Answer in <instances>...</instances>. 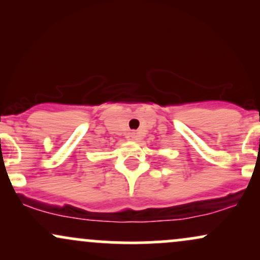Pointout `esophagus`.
<instances>
[{"label":"esophagus","mask_w":260,"mask_h":260,"mask_svg":"<svg viewBox=\"0 0 260 260\" xmlns=\"http://www.w3.org/2000/svg\"><path fill=\"white\" fill-rule=\"evenodd\" d=\"M127 138H128V140H132V142H134V140H138V133L128 132Z\"/></svg>","instance_id":"1"}]
</instances>
